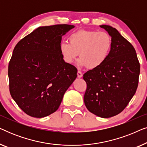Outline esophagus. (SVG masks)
Masks as SVG:
<instances>
[{"instance_id":"1","label":"esophagus","mask_w":147,"mask_h":147,"mask_svg":"<svg viewBox=\"0 0 147 147\" xmlns=\"http://www.w3.org/2000/svg\"><path fill=\"white\" fill-rule=\"evenodd\" d=\"M77 75H78V78H82V76H83V74H82V72H81V71H78Z\"/></svg>"}]
</instances>
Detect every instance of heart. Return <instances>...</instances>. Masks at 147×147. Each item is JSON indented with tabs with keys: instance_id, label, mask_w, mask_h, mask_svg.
<instances>
[{
	"instance_id": "heart-1",
	"label": "heart",
	"mask_w": 147,
	"mask_h": 147,
	"mask_svg": "<svg viewBox=\"0 0 147 147\" xmlns=\"http://www.w3.org/2000/svg\"><path fill=\"white\" fill-rule=\"evenodd\" d=\"M69 43L62 41L59 44V52L63 61L72 64L80 59L78 65L96 69L105 63L112 48L111 36L106 32L96 30H80L70 34Z\"/></svg>"
}]
</instances>
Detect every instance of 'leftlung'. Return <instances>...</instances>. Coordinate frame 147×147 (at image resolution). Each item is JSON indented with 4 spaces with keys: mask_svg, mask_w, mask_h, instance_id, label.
Instances as JSON below:
<instances>
[{
    "mask_svg": "<svg viewBox=\"0 0 147 147\" xmlns=\"http://www.w3.org/2000/svg\"><path fill=\"white\" fill-rule=\"evenodd\" d=\"M111 36L112 48L102 66L84 74L87 84L84 100L90 112L101 118L120 113L138 87L140 63L132 44L115 28L100 25Z\"/></svg>",
    "mask_w": 147,
    "mask_h": 147,
    "instance_id": "left-lung-1",
    "label": "left lung"
}]
</instances>
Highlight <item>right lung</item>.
I'll return each mask as SVG.
<instances>
[{"label":"right lung","mask_w":147,"mask_h":147,"mask_svg":"<svg viewBox=\"0 0 147 147\" xmlns=\"http://www.w3.org/2000/svg\"><path fill=\"white\" fill-rule=\"evenodd\" d=\"M74 27H38L15 47L8 70L10 93L29 116L43 118L55 112L77 78L76 67L66 63L59 52L62 36Z\"/></svg>","instance_id":"right-lung-1"}]
</instances>
